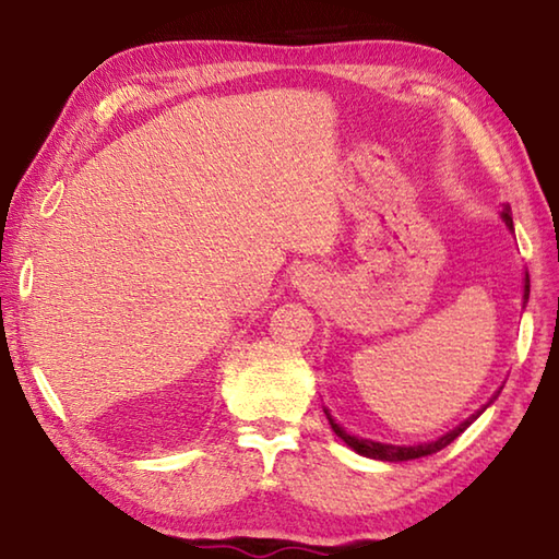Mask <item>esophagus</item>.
I'll use <instances>...</instances> for the list:
<instances>
[{"instance_id": "esophagus-1", "label": "esophagus", "mask_w": 559, "mask_h": 559, "mask_svg": "<svg viewBox=\"0 0 559 559\" xmlns=\"http://www.w3.org/2000/svg\"><path fill=\"white\" fill-rule=\"evenodd\" d=\"M318 283H320V281H318V273H313V271H300L296 286L302 288L306 293H310V290L318 288Z\"/></svg>"}]
</instances>
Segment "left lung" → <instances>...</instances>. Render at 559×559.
Returning a JSON list of instances; mask_svg holds the SVG:
<instances>
[{"label":"left lung","mask_w":559,"mask_h":559,"mask_svg":"<svg viewBox=\"0 0 559 559\" xmlns=\"http://www.w3.org/2000/svg\"><path fill=\"white\" fill-rule=\"evenodd\" d=\"M500 216H503V222H506L508 229H513V214H510V206H506V210L500 212ZM527 296H530V276L525 273V296H523L525 302H527ZM496 396H498V394H496ZM496 396H493V400H496ZM493 400H490V402H493ZM484 409H486V406H484ZM484 409H480V412H484ZM480 412L468 416V419L463 421V424H459L456 429L449 431V433H443L441 439L431 441V443H416V447H392V443H380V441H370V439H357V437H353V433H347L343 427H340V424H335L333 416H330V412L325 409L330 427H333V431L337 433L340 439H343V441L347 443L349 449L357 451L359 456L377 459V461H392V463H396V461L421 459V456H429V453H437V451H441V449H447L453 439L461 437V433L466 431V429L471 427V424L478 419Z\"/></svg>","instance_id":"obj_1"}]
</instances>
